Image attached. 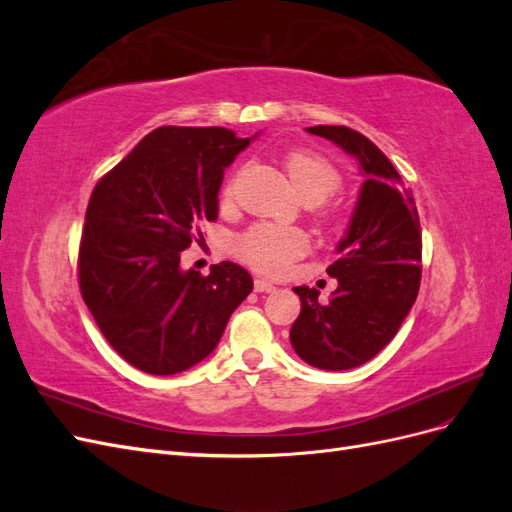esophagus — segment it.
Segmentation results:
<instances>
[{"label":"esophagus","instance_id":"34e87169","mask_svg":"<svg viewBox=\"0 0 512 512\" xmlns=\"http://www.w3.org/2000/svg\"><path fill=\"white\" fill-rule=\"evenodd\" d=\"M254 290L256 292H273L275 286L271 282H267V280H262V277H256V280H254Z\"/></svg>","mask_w":512,"mask_h":512}]
</instances>
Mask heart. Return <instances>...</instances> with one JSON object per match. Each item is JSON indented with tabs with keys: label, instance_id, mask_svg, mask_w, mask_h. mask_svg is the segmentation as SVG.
Segmentation results:
<instances>
[{
	"label": "heart",
	"instance_id": "1",
	"mask_svg": "<svg viewBox=\"0 0 512 512\" xmlns=\"http://www.w3.org/2000/svg\"><path fill=\"white\" fill-rule=\"evenodd\" d=\"M284 168L294 192L305 205L324 203L344 185L342 170L309 149L286 153ZM232 190H235V181L230 179L224 188V198H230ZM316 218L322 226H333L339 215L333 209H318ZM305 250L307 239L301 230L273 224H254L235 239V254L245 265L265 275H282L292 265V260L301 258Z\"/></svg>",
	"mask_w": 512,
	"mask_h": 512
}]
</instances>
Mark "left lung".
Returning a JSON list of instances; mask_svg holds the SVG:
<instances>
[{
  "instance_id": "obj_1",
  "label": "left lung",
  "mask_w": 512,
  "mask_h": 512,
  "mask_svg": "<svg viewBox=\"0 0 512 512\" xmlns=\"http://www.w3.org/2000/svg\"><path fill=\"white\" fill-rule=\"evenodd\" d=\"M361 162L367 175L339 258L327 269L337 290L327 303L299 286L301 314L290 344L318 369L342 371L367 363L391 342L421 288L423 239L414 198L399 188L389 158L367 136L346 126L307 128Z\"/></svg>"
}]
</instances>
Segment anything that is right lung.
<instances>
[{
  "instance_id": "add662e5",
  "label": "right lung",
  "mask_w": 512,
  "mask_h": 512,
  "mask_svg": "<svg viewBox=\"0 0 512 512\" xmlns=\"http://www.w3.org/2000/svg\"><path fill=\"white\" fill-rule=\"evenodd\" d=\"M250 138L162 126L96 183L79 243V288L98 329L132 367L179 374L213 352L252 292L235 262L181 271V252L218 220L224 168Z\"/></svg>"
}]
</instances>
